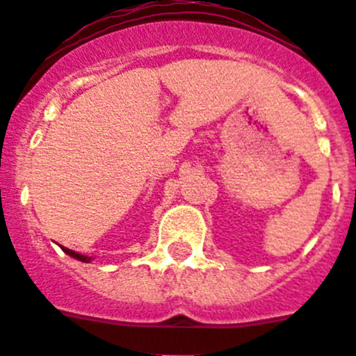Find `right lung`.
I'll use <instances>...</instances> for the list:
<instances>
[{"instance_id":"obj_1","label":"right lung","mask_w":356,"mask_h":356,"mask_svg":"<svg viewBox=\"0 0 356 356\" xmlns=\"http://www.w3.org/2000/svg\"><path fill=\"white\" fill-rule=\"evenodd\" d=\"M63 251L66 254H70V257H74V259H77V260H81V262H90V257H85V254H81V253H75V251H72V249H68V248H63Z\"/></svg>"}]
</instances>
